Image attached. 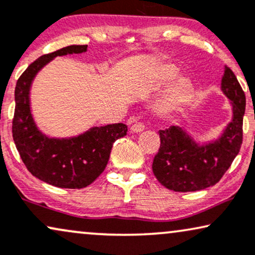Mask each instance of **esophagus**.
<instances>
[{
  "instance_id": "34e87169",
  "label": "esophagus",
  "mask_w": 255,
  "mask_h": 255,
  "mask_svg": "<svg viewBox=\"0 0 255 255\" xmlns=\"http://www.w3.org/2000/svg\"><path fill=\"white\" fill-rule=\"evenodd\" d=\"M144 130V126L143 124H134L133 126L130 127V133H141V131Z\"/></svg>"
}]
</instances>
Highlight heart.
I'll return each mask as SVG.
<instances>
[{
  "mask_svg": "<svg viewBox=\"0 0 255 255\" xmlns=\"http://www.w3.org/2000/svg\"><path fill=\"white\" fill-rule=\"evenodd\" d=\"M176 68L173 64H163L154 72L151 76V85L154 87H159L166 83L169 80L162 98L160 99L157 104V113L163 117H168L176 112L185 100L187 93L189 89V81L182 75H176Z\"/></svg>",
  "mask_w": 255,
  "mask_h": 255,
  "instance_id": "heart-1",
  "label": "heart"
}]
</instances>
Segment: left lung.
<instances>
[{
	"mask_svg": "<svg viewBox=\"0 0 255 255\" xmlns=\"http://www.w3.org/2000/svg\"><path fill=\"white\" fill-rule=\"evenodd\" d=\"M221 90L230 99L233 117L218 138L199 143L179 126L159 131L161 144L151 168L157 181L170 191L195 192L215 185L239 154L246 98L227 66Z\"/></svg>",
	"mask_w": 255,
	"mask_h": 255,
	"instance_id": "left-lung-1",
	"label": "left lung"
}]
</instances>
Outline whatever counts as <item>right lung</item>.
Returning <instances> with one entry per match:
<instances>
[{
    "mask_svg": "<svg viewBox=\"0 0 255 255\" xmlns=\"http://www.w3.org/2000/svg\"><path fill=\"white\" fill-rule=\"evenodd\" d=\"M88 46H68L34 61L15 87L12 137L23 163L35 178L60 188L80 189L95 181L107 166L113 143L127 134V126L92 127L72 137H50L38 129L30 108V88L46 64L67 54H81Z\"/></svg>",
    "mask_w": 255,
    "mask_h": 255,
    "instance_id": "right-lung-1",
    "label": "right lung"
}]
</instances>
